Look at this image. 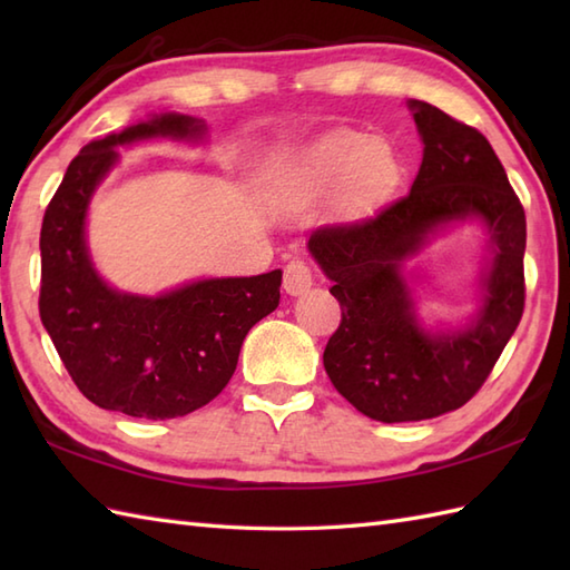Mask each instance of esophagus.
Listing matches in <instances>:
<instances>
[{"instance_id":"esophagus-1","label":"esophagus","mask_w":570,"mask_h":570,"mask_svg":"<svg viewBox=\"0 0 570 570\" xmlns=\"http://www.w3.org/2000/svg\"><path fill=\"white\" fill-rule=\"evenodd\" d=\"M311 284H313V272H311V266L306 262L294 259V262L286 264V269H284L286 294H292V296L306 294Z\"/></svg>"}]
</instances>
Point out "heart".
I'll return each instance as SVG.
<instances>
[{
    "label": "heart",
    "instance_id": "obj_1",
    "mask_svg": "<svg viewBox=\"0 0 570 570\" xmlns=\"http://www.w3.org/2000/svg\"><path fill=\"white\" fill-rule=\"evenodd\" d=\"M394 168V156L384 141L335 129L272 164L262 186L266 200L282 213L306 210L335 188L337 213L357 215L382 196Z\"/></svg>",
    "mask_w": 570,
    "mask_h": 570
}]
</instances>
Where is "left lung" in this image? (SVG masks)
<instances>
[{
  "instance_id": "left-lung-1",
  "label": "left lung",
  "mask_w": 570,
  "mask_h": 570,
  "mask_svg": "<svg viewBox=\"0 0 570 570\" xmlns=\"http://www.w3.org/2000/svg\"><path fill=\"white\" fill-rule=\"evenodd\" d=\"M423 159L409 196L353 225L321 227L311 257L341 301L325 345L333 386L382 423L460 409L488 380L524 313V208L490 141L439 107L409 100ZM475 219L489 233L479 311L458 330L423 326L403 264L439 234Z\"/></svg>"
}]
</instances>
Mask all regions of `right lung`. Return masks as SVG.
I'll return each instance as SVG.
<instances>
[{
    "instance_id": "add662e5",
    "label": "right lung",
    "mask_w": 570,
    "mask_h": 570,
    "mask_svg": "<svg viewBox=\"0 0 570 570\" xmlns=\"http://www.w3.org/2000/svg\"><path fill=\"white\" fill-rule=\"evenodd\" d=\"M203 119L161 112L85 144L41 225V323L78 390L135 419H176L205 406L235 374L254 323L278 306L282 269L198 278L159 296L119 292L95 269L88 210L119 147L168 137L200 141Z\"/></svg>"
}]
</instances>
